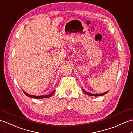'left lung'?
<instances>
[{"label":"left lung","mask_w":133,"mask_h":133,"mask_svg":"<svg viewBox=\"0 0 133 133\" xmlns=\"http://www.w3.org/2000/svg\"><path fill=\"white\" fill-rule=\"evenodd\" d=\"M84 92H85L86 94H87L88 95H89V96H102V95H105V94H106L107 92H104V93H103V94H91V93H88L87 92H86L84 90V89H83Z\"/></svg>","instance_id":"left-lung-1"}]
</instances>
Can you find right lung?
I'll return each instance as SVG.
<instances>
[{"label": "right lung", "mask_w": 133, "mask_h": 133, "mask_svg": "<svg viewBox=\"0 0 133 133\" xmlns=\"http://www.w3.org/2000/svg\"><path fill=\"white\" fill-rule=\"evenodd\" d=\"M24 94H25L26 96H28L29 97H32V98H35V99H44V98H48V97H49L51 96H52V95L55 92V91H54L52 93H51L49 95H41V96H34V95H29L28 94L26 93L25 91H23Z\"/></svg>", "instance_id": "right-lung-1"}]
</instances>
